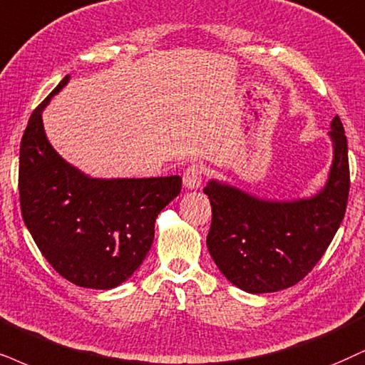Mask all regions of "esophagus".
<instances>
[{
  "label": "esophagus",
  "mask_w": 365,
  "mask_h": 365,
  "mask_svg": "<svg viewBox=\"0 0 365 365\" xmlns=\"http://www.w3.org/2000/svg\"><path fill=\"white\" fill-rule=\"evenodd\" d=\"M203 175H205L203 165L191 164L190 168L184 170V175H182L184 186H186L187 190H197V187L201 186V182H203Z\"/></svg>",
  "instance_id": "obj_1"
}]
</instances>
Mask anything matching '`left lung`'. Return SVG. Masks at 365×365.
Here are the masks:
<instances>
[{
	"mask_svg": "<svg viewBox=\"0 0 365 365\" xmlns=\"http://www.w3.org/2000/svg\"><path fill=\"white\" fill-rule=\"evenodd\" d=\"M334 162L325 187L308 200L265 201L210 181L206 237L223 276L252 294L291 287L317 265L344 220L350 190L349 148L339 116L331 120Z\"/></svg>",
	"mask_w": 365,
	"mask_h": 365,
	"instance_id": "1",
	"label": "left lung"
}]
</instances>
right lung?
Instances as JSON below:
<instances>
[{
    "label": "right lung",
    "mask_w": 365,
    "mask_h": 365,
    "mask_svg": "<svg viewBox=\"0 0 365 365\" xmlns=\"http://www.w3.org/2000/svg\"><path fill=\"white\" fill-rule=\"evenodd\" d=\"M31 113L20 143L21 217L42 255L76 286L111 289L140 267L154 242L157 215L181 192L179 175L94 179L62 159L45 137L42 111Z\"/></svg>",
    "instance_id": "add662e5"
}]
</instances>
